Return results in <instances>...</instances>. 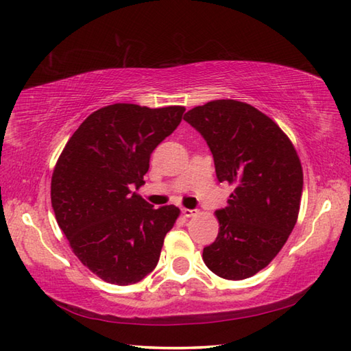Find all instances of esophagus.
Instances as JSON below:
<instances>
[{
	"instance_id": "esophagus-1",
	"label": "esophagus",
	"mask_w": 351,
	"mask_h": 351,
	"mask_svg": "<svg viewBox=\"0 0 351 351\" xmlns=\"http://www.w3.org/2000/svg\"><path fill=\"white\" fill-rule=\"evenodd\" d=\"M181 213H182L184 217H193V215L196 214V210H189V208H182Z\"/></svg>"
}]
</instances>
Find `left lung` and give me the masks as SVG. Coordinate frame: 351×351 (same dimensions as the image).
I'll use <instances>...</instances> for the list:
<instances>
[{"mask_svg": "<svg viewBox=\"0 0 351 351\" xmlns=\"http://www.w3.org/2000/svg\"><path fill=\"white\" fill-rule=\"evenodd\" d=\"M184 121L205 138L217 180L235 185L228 206L215 211L219 235L204 249V263L223 279H247L271 263L295 226L299 155L270 117L240 101L206 102Z\"/></svg>", "mask_w": 351, "mask_h": 351, "instance_id": "obj_1", "label": "left lung"}]
</instances>
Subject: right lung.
<instances>
[{
    "instance_id": "right-lung-1",
    "label": "right lung",
    "mask_w": 351,
    "mask_h": 351,
    "mask_svg": "<svg viewBox=\"0 0 351 351\" xmlns=\"http://www.w3.org/2000/svg\"><path fill=\"white\" fill-rule=\"evenodd\" d=\"M185 108L113 104L73 132L51 180L58 226L77 258L116 285L137 283L158 264L164 237L180 215L140 197L154 149L173 132Z\"/></svg>"
}]
</instances>
